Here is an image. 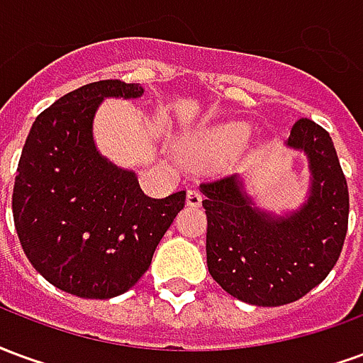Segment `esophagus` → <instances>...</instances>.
<instances>
[{"label":"esophagus","mask_w":363,"mask_h":363,"mask_svg":"<svg viewBox=\"0 0 363 363\" xmlns=\"http://www.w3.org/2000/svg\"><path fill=\"white\" fill-rule=\"evenodd\" d=\"M186 204L192 206V208H198V206L202 204V192L196 189H190L186 192Z\"/></svg>","instance_id":"34e87169"}]
</instances>
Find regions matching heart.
Returning a JSON list of instances; mask_svg holds the SVG:
<instances>
[{"mask_svg":"<svg viewBox=\"0 0 363 363\" xmlns=\"http://www.w3.org/2000/svg\"><path fill=\"white\" fill-rule=\"evenodd\" d=\"M251 135V126L247 122H231V124H223V126L216 128L212 134L206 138V147L212 151H229L239 150Z\"/></svg>","mask_w":363,"mask_h":363,"instance_id":"heart-1","label":"heart"}]
</instances>
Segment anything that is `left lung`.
Returning <instances> with one entry per match:
<instances>
[{
    "mask_svg": "<svg viewBox=\"0 0 363 363\" xmlns=\"http://www.w3.org/2000/svg\"><path fill=\"white\" fill-rule=\"evenodd\" d=\"M286 145L303 151L311 171L309 198L297 212L259 210L237 174L200 184L208 270L228 294L260 307L291 303L319 286L348 231V184L327 130L297 120Z\"/></svg>",
    "mask_w": 363,
    "mask_h": 363,
    "instance_id": "8db88e82",
    "label": "left lung"
}]
</instances>
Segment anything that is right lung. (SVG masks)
<instances>
[{
  "label": "right lung",
  "mask_w": 363,
  "mask_h": 363,
  "mask_svg": "<svg viewBox=\"0 0 363 363\" xmlns=\"http://www.w3.org/2000/svg\"><path fill=\"white\" fill-rule=\"evenodd\" d=\"M140 83L104 79L67 93L36 116L13 186L21 247L52 286L85 299L124 294L184 206L186 192L143 194L134 171L112 165L93 142L106 96L138 99Z\"/></svg>",
  "instance_id": "add662e5"
}]
</instances>
